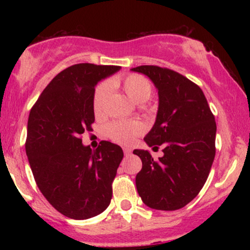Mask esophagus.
<instances>
[{
	"label": "esophagus",
	"instance_id": "obj_1",
	"mask_svg": "<svg viewBox=\"0 0 250 250\" xmlns=\"http://www.w3.org/2000/svg\"><path fill=\"white\" fill-rule=\"evenodd\" d=\"M123 151H125V155H130L131 154V149L128 148V147L123 148Z\"/></svg>",
	"mask_w": 250,
	"mask_h": 250
}]
</instances>
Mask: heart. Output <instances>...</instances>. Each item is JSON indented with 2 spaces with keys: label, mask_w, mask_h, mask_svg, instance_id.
I'll use <instances>...</instances> for the list:
<instances>
[{
  "label": "heart",
  "mask_w": 250,
  "mask_h": 250,
  "mask_svg": "<svg viewBox=\"0 0 250 250\" xmlns=\"http://www.w3.org/2000/svg\"><path fill=\"white\" fill-rule=\"evenodd\" d=\"M111 84L120 87L125 93L129 99L136 104H143L148 101L151 94L150 82L146 77L136 74H131L125 79H115L111 81ZM110 93V84L108 82H103L97 85L95 94H94V111L96 115H102L104 111L105 102ZM143 131V127L140 122H123L115 121L108 125L105 133L107 136L114 142L121 145H129L134 141L135 136L140 135Z\"/></svg>",
  "instance_id": "b5f03b06"
}]
</instances>
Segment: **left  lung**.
Segmentation results:
<instances>
[{
    "mask_svg": "<svg viewBox=\"0 0 250 250\" xmlns=\"http://www.w3.org/2000/svg\"><path fill=\"white\" fill-rule=\"evenodd\" d=\"M130 70L149 77L157 89L156 120L145 142L153 149L163 147L159 161L148 150H134L142 161L137 193L149 208L176 210L194 200L207 181L215 157V117L203 91L187 77L156 65Z\"/></svg>",
    "mask_w": 250,
    "mask_h": 250,
    "instance_id": "obj_1",
    "label": "left lung"
}]
</instances>
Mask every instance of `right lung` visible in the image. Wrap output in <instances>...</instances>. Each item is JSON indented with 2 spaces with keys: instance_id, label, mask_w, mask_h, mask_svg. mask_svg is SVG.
Listing matches in <instances>:
<instances>
[{
  "instance_id": "right-lung-1",
  "label": "right lung",
  "mask_w": 250,
  "mask_h": 250,
  "mask_svg": "<svg viewBox=\"0 0 250 250\" xmlns=\"http://www.w3.org/2000/svg\"><path fill=\"white\" fill-rule=\"evenodd\" d=\"M120 69L71 65L51 80L30 110L25 153L31 171L43 196L70 219H90L110 203L122 148L101 141L91 150L80 136L95 121V85Z\"/></svg>"
}]
</instances>
